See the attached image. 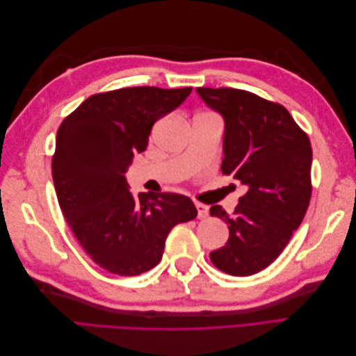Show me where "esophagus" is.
Masks as SVG:
<instances>
[{
    "mask_svg": "<svg viewBox=\"0 0 356 356\" xmlns=\"http://www.w3.org/2000/svg\"><path fill=\"white\" fill-rule=\"evenodd\" d=\"M195 204H196V209H197V217H199L200 220H203V218H207V217H208V215H209V208L207 207V204H203V203H199V202H196Z\"/></svg>",
    "mask_w": 356,
    "mask_h": 356,
    "instance_id": "esophagus-1",
    "label": "esophagus"
}]
</instances>
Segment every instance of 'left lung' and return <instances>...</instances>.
I'll use <instances>...</instances> for the list:
<instances>
[{
	"mask_svg": "<svg viewBox=\"0 0 356 356\" xmlns=\"http://www.w3.org/2000/svg\"><path fill=\"white\" fill-rule=\"evenodd\" d=\"M203 102L224 117L221 170L246 186L234 212L220 204L212 217L227 224L225 246L211 261L232 276L263 270L281 255L303 221L312 196V147L285 106L248 90L197 88Z\"/></svg>",
	"mask_w": 356,
	"mask_h": 356,
	"instance_id": "1",
	"label": "left lung"
}]
</instances>
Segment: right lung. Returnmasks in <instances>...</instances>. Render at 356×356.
I'll list each match as a JSON object with an SVG mask.
<instances>
[{"label":"right lung","instance_id":"right-lung-1","mask_svg":"<svg viewBox=\"0 0 356 356\" xmlns=\"http://www.w3.org/2000/svg\"><path fill=\"white\" fill-rule=\"evenodd\" d=\"M191 88H124L92 95L58 129L51 159L56 196L83 250L104 270L136 276L157 266L174 225L196 218L177 193H139L124 172L148 145L153 124Z\"/></svg>","mask_w":356,"mask_h":356}]
</instances>
